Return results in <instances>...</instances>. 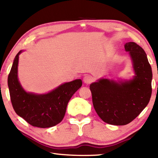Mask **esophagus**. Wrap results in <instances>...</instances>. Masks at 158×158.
<instances>
[{
    "instance_id": "1",
    "label": "esophagus",
    "mask_w": 158,
    "mask_h": 158,
    "mask_svg": "<svg viewBox=\"0 0 158 158\" xmlns=\"http://www.w3.org/2000/svg\"><path fill=\"white\" fill-rule=\"evenodd\" d=\"M84 81L85 84H89L93 81V78L90 75H85L84 77Z\"/></svg>"
}]
</instances>
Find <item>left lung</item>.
<instances>
[{"instance_id":"8db88e82","label":"left lung","mask_w":158,"mask_h":158,"mask_svg":"<svg viewBox=\"0 0 158 158\" xmlns=\"http://www.w3.org/2000/svg\"><path fill=\"white\" fill-rule=\"evenodd\" d=\"M133 63L135 76L117 83L106 79L90 85L96 113L104 122L124 125L136 118L148 105L152 93V69L144 50L135 42L125 44Z\"/></svg>"}]
</instances>
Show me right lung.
Segmentation results:
<instances>
[{"mask_svg": "<svg viewBox=\"0 0 158 158\" xmlns=\"http://www.w3.org/2000/svg\"><path fill=\"white\" fill-rule=\"evenodd\" d=\"M16 56L7 79L10 100L17 114L32 126L47 128L55 126L65 116L67 105L77 90L82 85L81 79L60 85L44 95L26 93L17 77L19 55Z\"/></svg>", "mask_w": 158, "mask_h": 158, "instance_id": "right-lung-1", "label": "right lung"}]
</instances>
